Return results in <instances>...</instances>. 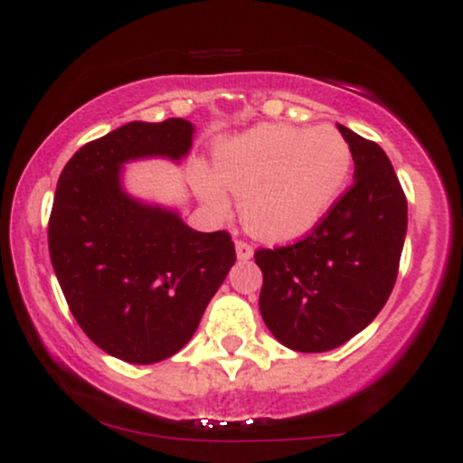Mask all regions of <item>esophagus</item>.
Returning a JSON list of instances; mask_svg holds the SVG:
<instances>
[{"mask_svg":"<svg viewBox=\"0 0 463 463\" xmlns=\"http://www.w3.org/2000/svg\"><path fill=\"white\" fill-rule=\"evenodd\" d=\"M235 250H237L239 261H248V259H252V254H254V248L250 246L248 241H243V239H237Z\"/></svg>","mask_w":463,"mask_h":463,"instance_id":"esophagus-1","label":"esophagus"}]
</instances>
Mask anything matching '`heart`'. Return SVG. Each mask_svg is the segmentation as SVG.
I'll return each instance as SVG.
<instances>
[{"instance_id": "heart-1", "label": "heart", "mask_w": 463, "mask_h": 463, "mask_svg": "<svg viewBox=\"0 0 463 463\" xmlns=\"http://www.w3.org/2000/svg\"><path fill=\"white\" fill-rule=\"evenodd\" d=\"M353 172V150L331 126L298 128L263 124L226 141L215 176L200 180L202 198L215 211L235 194L254 235L289 241L313 231L339 200Z\"/></svg>"}]
</instances>
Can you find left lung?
Here are the masks:
<instances>
[{
    "instance_id": "left-lung-1",
    "label": "left lung",
    "mask_w": 463,
    "mask_h": 463,
    "mask_svg": "<svg viewBox=\"0 0 463 463\" xmlns=\"http://www.w3.org/2000/svg\"><path fill=\"white\" fill-rule=\"evenodd\" d=\"M353 150L354 183L300 241L259 248L265 326L298 353L346 344L394 289L407 232V198L387 154L337 124Z\"/></svg>"
}]
</instances>
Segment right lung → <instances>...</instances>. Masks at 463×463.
Wrapping results in <instances>:
<instances>
[{
  "instance_id": "1",
  "label": "right lung",
  "mask_w": 463,
  "mask_h": 463,
  "mask_svg": "<svg viewBox=\"0 0 463 463\" xmlns=\"http://www.w3.org/2000/svg\"><path fill=\"white\" fill-rule=\"evenodd\" d=\"M191 143L187 119L130 121L80 147L56 184L47 241L58 283L87 337L128 364L176 354L237 259L226 231H194L121 187L124 163L180 161Z\"/></svg>"
}]
</instances>
